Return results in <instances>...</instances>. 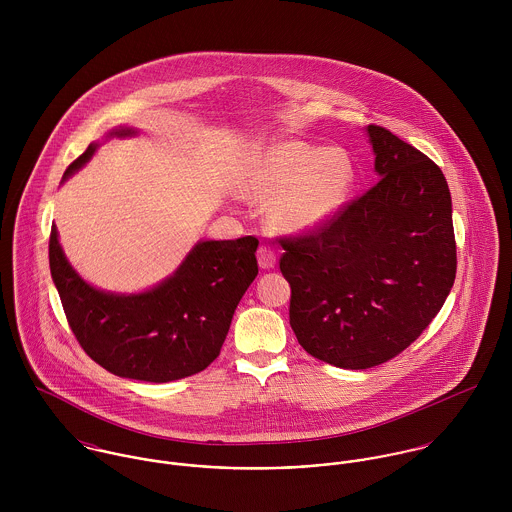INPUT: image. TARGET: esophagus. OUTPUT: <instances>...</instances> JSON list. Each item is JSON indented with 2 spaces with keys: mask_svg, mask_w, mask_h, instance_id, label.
<instances>
[{
  "mask_svg": "<svg viewBox=\"0 0 512 512\" xmlns=\"http://www.w3.org/2000/svg\"><path fill=\"white\" fill-rule=\"evenodd\" d=\"M258 264L262 270H272L276 266V254L272 248L268 246H260L258 248Z\"/></svg>",
  "mask_w": 512,
  "mask_h": 512,
  "instance_id": "esophagus-1",
  "label": "esophagus"
}]
</instances>
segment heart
Segmentation results:
<instances>
[{
	"instance_id": "obj_1",
	"label": "heart",
	"mask_w": 512,
	"mask_h": 512,
	"mask_svg": "<svg viewBox=\"0 0 512 512\" xmlns=\"http://www.w3.org/2000/svg\"><path fill=\"white\" fill-rule=\"evenodd\" d=\"M353 185L355 165L343 147L284 140L250 157L238 191L254 201H270L268 217L278 230L307 234L341 213Z\"/></svg>"
}]
</instances>
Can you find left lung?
<instances>
[{
	"label": "left lung",
	"instance_id": "8db88e82",
	"mask_svg": "<svg viewBox=\"0 0 512 512\" xmlns=\"http://www.w3.org/2000/svg\"><path fill=\"white\" fill-rule=\"evenodd\" d=\"M378 183L317 232L282 240L290 325L315 359L382 365L432 323L455 280L451 195L438 165L366 126Z\"/></svg>",
	"mask_w": 512,
	"mask_h": 512
}]
</instances>
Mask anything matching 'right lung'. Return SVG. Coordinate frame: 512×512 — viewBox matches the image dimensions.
<instances>
[{
	"mask_svg": "<svg viewBox=\"0 0 512 512\" xmlns=\"http://www.w3.org/2000/svg\"><path fill=\"white\" fill-rule=\"evenodd\" d=\"M120 126L110 138H132ZM100 142L69 165L63 183L84 167ZM258 238L199 240L179 268L157 286L116 293L88 284L69 262L51 228L49 266L69 325L86 355L108 372L144 382H171L197 374L219 357L234 309L258 276Z\"/></svg>",
	"mask_w": 512,
	"mask_h": 512,
	"instance_id": "1",
	"label": "right lung"
}]
</instances>
